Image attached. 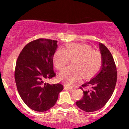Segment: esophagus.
<instances>
[{
    "label": "esophagus",
    "instance_id": "obj_1",
    "mask_svg": "<svg viewBox=\"0 0 129 129\" xmlns=\"http://www.w3.org/2000/svg\"><path fill=\"white\" fill-rule=\"evenodd\" d=\"M64 89H65L69 90H72L73 89L72 87H71L67 86V85H65V86H64Z\"/></svg>",
    "mask_w": 129,
    "mask_h": 129
}]
</instances>
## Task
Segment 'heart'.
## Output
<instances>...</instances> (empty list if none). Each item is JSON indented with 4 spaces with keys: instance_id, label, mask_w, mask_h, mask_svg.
Instances as JSON below:
<instances>
[{
    "instance_id": "obj_1",
    "label": "heart",
    "mask_w": 129,
    "mask_h": 129,
    "mask_svg": "<svg viewBox=\"0 0 129 129\" xmlns=\"http://www.w3.org/2000/svg\"><path fill=\"white\" fill-rule=\"evenodd\" d=\"M71 58L73 65L66 67L58 75L60 80L70 86L79 82L82 75L89 78L95 74L102 65L99 51L92 49L87 44L71 43L66 45L65 49L60 48L54 53V66L57 69H63Z\"/></svg>"
}]
</instances>
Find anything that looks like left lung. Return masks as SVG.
<instances>
[{
  "mask_svg": "<svg viewBox=\"0 0 129 129\" xmlns=\"http://www.w3.org/2000/svg\"><path fill=\"white\" fill-rule=\"evenodd\" d=\"M99 49L102 59L101 70L93 78L84 83L82 87H80L84 92V97L76 102L78 107L87 112L97 111L106 104L117 82V69L111 53L101 43H99ZM83 88H86L84 91Z\"/></svg>",
  "mask_w": 129,
  "mask_h": 129,
  "instance_id": "obj_1",
  "label": "left lung"
}]
</instances>
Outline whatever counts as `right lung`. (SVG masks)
Listing matches in <instances>:
<instances>
[{"label": "right lung", "instance_id": "1", "mask_svg": "<svg viewBox=\"0 0 129 129\" xmlns=\"http://www.w3.org/2000/svg\"><path fill=\"white\" fill-rule=\"evenodd\" d=\"M57 49V40L39 39L27 44L17 60L15 80L17 90L24 103L35 111L49 110L63 90L62 84L45 82L55 76L53 57Z\"/></svg>", "mask_w": 129, "mask_h": 129}]
</instances>
